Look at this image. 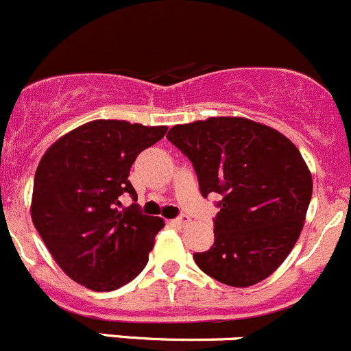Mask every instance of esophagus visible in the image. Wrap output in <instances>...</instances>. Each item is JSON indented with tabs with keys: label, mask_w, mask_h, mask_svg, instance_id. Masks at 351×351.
<instances>
[{
	"label": "esophagus",
	"mask_w": 351,
	"mask_h": 351,
	"mask_svg": "<svg viewBox=\"0 0 351 351\" xmlns=\"http://www.w3.org/2000/svg\"><path fill=\"white\" fill-rule=\"evenodd\" d=\"M173 223H175V224L189 223V216H185V214H180L178 217H175V219H173Z\"/></svg>",
	"instance_id": "1"
}]
</instances>
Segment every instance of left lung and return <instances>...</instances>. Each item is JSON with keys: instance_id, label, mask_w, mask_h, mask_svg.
I'll return each instance as SVG.
<instances>
[{"instance_id": "left-lung-1", "label": "left lung", "mask_w": 351, "mask_h": 351, "mask_svg": "<svg viewBox=\"0 0 351 351\" xmlns=\"http://www.w3.org/2000/svg\"><path fill=\"white\" fill-rule=\"evenodd\" d=\"M192 162L202 197L219 193L214 245L197 266L219 283L266 280L297 243L312 199V176L283 134L247 118L176 125L166 135Z\"/></svg>"}]
</instances>
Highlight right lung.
Instances as JSON below:
<instances>
[{
    "label": "right lung",
    "mask_w": 351,
    "mask_h": 351,
    "mask_svg": "<svg viewBox=\"0 0 351 351\" xmlns=\"http://www.w3.org/2000/svg\"><path fill=\"white\" fill-rule=\"evenodd\" d=\"M166 127L96 120L54 142L37 166L32 221L58 266L94 291H111L145 267L161 217L142 214L128 180L144 149ZM128 193L130 208L120 210Z\"/></svg>",
    "instance_id": "1"
}]
</instances>
